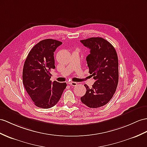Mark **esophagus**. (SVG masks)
Here are the masks:
<instances>
[{"instance_id": "esophagus-1", "label": "esophagus", "mask_w": 147, "mask_h": 147, "mask_svg": "<svg viewBox=\"0 0 147 147\" xmlns=\"http://www.w3.org/2000/svg\"><path fill=\"white\" fill-rule=\"evenodd\" d=\"M69 85L70 86H77V84L75 82H69Z\"/></svg>"}]
</instances>
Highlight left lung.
Returning <instances> with one entry per match:
<instances>
[{
    "mask_svg": "<svg viewBox=\"0 0 147 147\" xmlns=\"http://www.w3.org/2000/svg\"><path fill=\"white\" fill-rule=\"evenodd\" d=\"M80 42L90 50L87 60L89 73L95 82L92 88L87 85L82 102L90 108L106 105L115 93L119 82V60L113 46L102 37H91Z\"/></svg>",
    "mask_w": 147,
    "mask_h": 147,
    "instance_id": "1",
    "label": "left lung"
}]
</instances>
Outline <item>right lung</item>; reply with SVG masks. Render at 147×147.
Returning a JSON list of instances; mask_svg holds the SVG:
<instances>
[{
    "mask_svg": "<svg viewBox=\"0 0 147 147\" xmlns=\"http://www.w3.org/2000/svg\"><path fill=\"white\" fill-rule=\"evenodd\" d=\"M61 44L54 39L42 40L33 47L25 61L23 84L35 105L40 108L56 105L66 88V83L51 80V71L55 68L53 52Z\"/></svg>",
    "mask_w": 147,
    "mask_h": 147,
    "instance_id": "obj_1",
    "label": "right lung"
}]
</instances>
